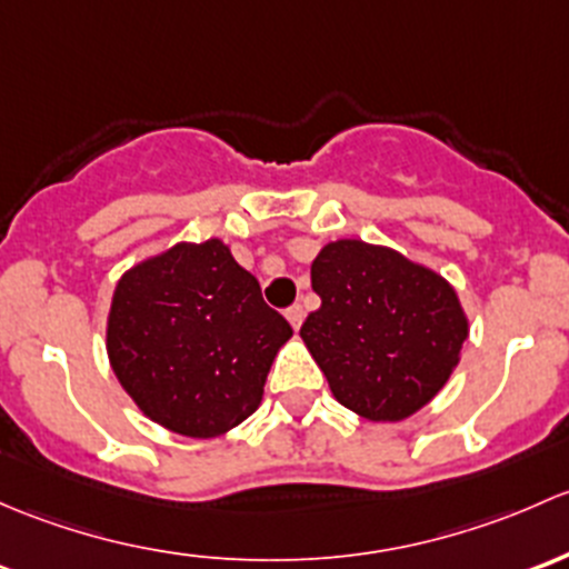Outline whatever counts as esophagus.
Listing matches in <instances>:
<instances>
[{"label":"esophagus","mask_w":569,"mask_h":569,"mask_svg":"<svg viewBox=\"0 0 569 569\" xmlns=\"http://www.w3.org/2000/svg\"><path fill=\"white\" fill-rule=\"evenodd\" d=\"M284 318H287V323H290L292 328H301V323H303V309H301V303H296V307H290L284 312Z\"/></svg>","instance_id":"34e87169"}]
</instances>
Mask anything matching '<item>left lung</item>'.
Masks as SVG:
<instances>
[{
  "instance_id": "8db88e82",
  "label": "left lung",
  "mask_w": 569,
  "mask_h": 569,
  "mask_svg": "<svg viewBox=\"0 0 569 569\" xmlns=\"http://www.w3.org/2000/svg\"><path fill=\"white\" fill-rule=\"evenodd\" d=\"M320 309L301 339L339 406L370 421H402L452 378L468 337L458 290L421 262L359 238L312 260Z\"/></svg>"
}]
</instances>
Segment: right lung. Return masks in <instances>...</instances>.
Here are the masks:
<instances>
[{"label": "right lung", "instance_id": "1", "mask_svg": "<svg viewBox=\"0 0 569 569\" xmlns=\"http://www.w3.org/2000/svg\"><path fill=\"white\" fill-rule=\"evenodd\" d=\"M290 337L221 238L180 241L128 268L107 318V356L126 395L186 438H219L249 419Z\"/></svg>", "mask_w": 569, "mask_h": 569}]
</instances>
